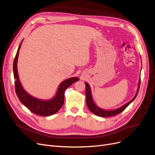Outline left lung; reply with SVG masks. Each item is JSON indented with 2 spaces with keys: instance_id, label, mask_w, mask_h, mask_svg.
Segmentation results:
<instances>
[{
  "instance_id": "left-lung-1",
  "label": "left lung",
  "mask_w": 155,
  "mask_h": 155,
  "mask_svg": "<svg viewBox=\"0 0 155 155\" xmlns=\"http://www.w3.org/2000/svg\"><path fill=\"white\" fill-rule=\"evenodd\" d=\"M85 85H86V104L87 106L89 108V110H90L93 113H94V114H96L97 116L101 117H111V116H114L116 115L117 114H119L120 113L122 112L125 109H126L129 104H130L134 100L135 98L137 96V94L138 93V91H139V88H140V79L139 81V84H138V89L137 93L136 94L135 97H134L131 101H129L128 103L126 104L125 105H124L123 106L120 107L118 109H114V110H111V111H106V110H104V109H102L101 108H99L98 107H97L94 103L92 99V96H91V89H90V87H89V84L86 82H85Z\"/></svg>"
}]
</instances>
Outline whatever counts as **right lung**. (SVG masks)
Masks as SVG:
<instances>
[{
    "mask_svg": "<svg viewBox=\"0 0 155 155\" xmlns=\"http://www.w3.org/2000/svg\"><path fill=\"white\" fill-rule=\"evenodd\" d=\"M22 42L20 44L16 56L13 62V74L15 78V87L17 95L25 106L32 113L40 116H50L56 113L62 107L64 102V91L74 82L78 81L79 78L73 77L62 82L58 87L55 97L50 101H41L29 95L24 91L20 82L17 71V61L20 48Z\"/></svg>",
    "mask_w": 155,
    "mask_h": 155,
    "instance_id": "right-lung-1",
    "label": "right lung"
}]
</instances>
